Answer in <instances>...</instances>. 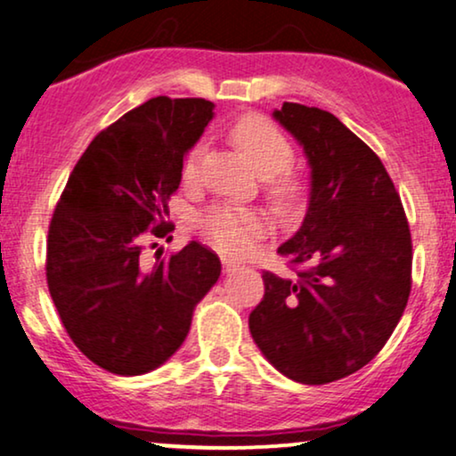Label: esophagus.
Returning <instances> with one entry per match:
<instances>
[{
    "label": "esophagus",
    "instance_id": "34e87169",
    "mask_svg": "<svg viewBox=\"0 0 456 456\" xmlns=\"http://www.w3.org/2000/svg\"><path fill=\"white\" fill-rule=\"evenodd\" d=\"M221 261H223V269L227 271V273H232V271H235V269L240 267V263L233 261V258H229V256H223Z\"/></svg>",
    "mask_w": 456,
    "mask_h": 456
}]
</instances>
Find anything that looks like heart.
I'll return each instance as SVG.
<instances>
[{
    "label": "heart",
    "mask_w": 456,
    "mask_h": 456,
    "mask_svg": "<svg viewBox=\"0 0 456 456\" xmlns=\"http://www.w3.org/2000/svg\"><path fill=\"white\" fill-rule=\"evenodd\" d=\"M233 141L255 164L258 175L275 177V191L288 195L295 191V181L286 176V168L295 159V151L288 138L281 134L278 126L263 115L250 113L240 118L232 128ZM201 147H193L183 164V178L187 183L198 181L200 176ZM201 227L212 246L227 255H246L258 240L267 233V216L255 210L235 208V206H212L201 215Z\"/></svg>",
    "instance_id": "heart-1"
}]
</instances>
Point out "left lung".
<instances>
[{
	"label": "left lung",
	"mask_w": 456,
	"mask_h": 456,
	"mask_svg": "<svg viewBox=\"0 0 456 456\" xmlns=\"http://www.w3.org/2000/svg\"><path fill=\"white\" fill-rule=\"evenodd\" d=\"M273 119L311 168L307 215L278 248L305 269L297 278L265 271L248 326L284 377L326 385L366 366L395 330L411 295V229L383 161L341 119L298 102Z\"/></svg>",
	"instance_id": "obj_1"
}]
</instances>
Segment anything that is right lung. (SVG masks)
<instances>
[{"instance_id": "right-lung-1", "label": "right lung", "mask_w": 456, "mask_h": 456, "mask_svg": "<svg viewBox=\"0 0 456 456\" xmlns=\"http://www.w3.org/2000/svg\"><path fill=\"white\" fill-rule=\"evenodd\" d=\"M212 118L204 99L142 102L94 136L56 204L50 297L71 341L107 372L136 377L175 355L221 275L218 256L200 241L151 267L141 261L147 235L175 229L168 200Z\"/></svg>"}]
</instances>
